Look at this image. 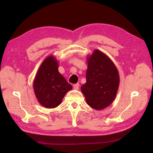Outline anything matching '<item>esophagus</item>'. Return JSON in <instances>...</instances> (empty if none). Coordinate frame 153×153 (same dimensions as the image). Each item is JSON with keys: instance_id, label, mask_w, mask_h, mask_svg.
Instances as JSON below:
<instances>
[{"instance_id": "1", "label": "esophagus", "mask_w": 153, "mask_h": 153, "mask_svg": "<svg viewBox=\"0 0 153 153\" xmlns=\"http://www.w3.org/2000/svg\"><path fill=\"white\" fill-rule=\"evenodd\" d=\"M73 88H74V89L78 90V88H79V84H74V85H73Z\"/></svg>"}]
</instances>
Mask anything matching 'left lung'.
<instances>
[{
  "instance_id": "1",
  "label": "left lung",
  "mask_w": 153,
  "mask_h": 153,
  "mask_svg": "<svg viewBox=\"0 0 153 153\" xmlns=\"http://www.w3.org/2000/svg\"><path fill=\"white\" fill-rule=\"evenodd\" d=\"M86 83L81 87L87 103L95 110H102L112 103L119 89L117 69L107 55L95 50L88 55Z\"/></svg>"
}]
</instances>
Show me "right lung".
I'll list each match as a JSON object with an SVG mask.
<instances>
[{"label": "right lung", "mask_w": 153, "mask_h": 153, "mask_svg": "<svg viewBox=\"0 0 153 153\" xmlns=\"http://www.w3.org/2000/svg\"><path fill=\"white\" fill-rule=\"evenodd\" d=\"M58 68L57 59L49 55L41 63L33 82L36 98L47 108L57 107L65 94L72 89L71 84L59 72Z\"/></svg>", "instance_id": "obj_1"}]
</instances>
